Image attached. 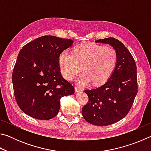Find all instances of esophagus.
<instances>
[{
    "label": "esophagus",
    "instance_id": "obj_1",
    "mask_svg": "<svg viewBox=\"0 0 151 151\" xmlns=\"http://www.w3.org/2000/svg\"><path fill=\"white\" fill-rule=\"evenodd\" d=\"M82 91V88L79 87L78 86H75V92L76 93H79V92Z\"/></svg>",
    "mask_w": 151,
    "mask_h": 151
}]
</instances>
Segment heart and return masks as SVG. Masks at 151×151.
<instances>
[{
  "instance_id": "b5f03b06",
  "label": "heart",
  "mask_w": 151,
  "mask_h": 151,
  "mask_svg": "<svg viewBox=\"0 0 151 151\" xmlns=\"http://www.w3.org/2000/svg\"><path fill=\"white\" fill-rule=\"evenodd\" d=\"M58 60L66 79L72 80L83 70L84 73L76 78V83L83 86L92 82L93 85L98 86L105 83L115 69L117 53L112 47L86 43L76 47L73 54L63 51Z\"/></svg>"
}]
</instances>
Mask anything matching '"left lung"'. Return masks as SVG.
<instances>
[{"label": "left lung", "mask_w": 151, "mask_h": 151, "mask_svg": "<svg viewBox=\"0 0 151 151\" xmlns=\"http://www.w3.org/2000/svg\"><path fill=\"white\" fill-rule=\"evenodd\" d=\"M95 42L112 46L117 53V63L104 85L85 90L88 101L82 114L89 123L107 126L121 121L131 109L138 92L137 65L131 52L119 40L109 37Z\"/></svg>", "instance_id": "1"}]
</instances>
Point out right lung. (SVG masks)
<instances>
[{
    "label": "right lung",
    "instance_id": "add662e5",
    "mask_svg": "<svg viewBox=\"0 0 151 151\" xmlns=\"http://www.w3.org/2000/svg\"><path fill=\"white\" fill-rule=\"evenodd\" d=\"M73 40L43 36L24 45L17 57L12 81L19 108L39 120L57 116L61 97L75 93V88L63 77L59 55Z\"/></svg>",
    "mask_w": 151,
    "mask_h": 151
}]
</instances>
